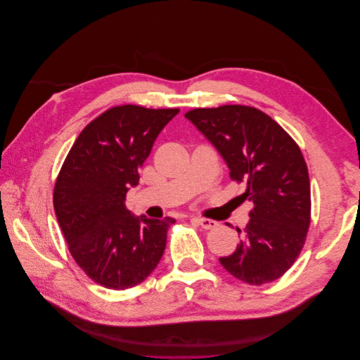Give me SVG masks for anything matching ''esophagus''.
<instances>
[{"instance_id": "1", "label": "esophagus", "mask_w": 360, "mask_h": 360, "mask_svg": "<svg viewBox=\"0 0 360 360\" xmlns=\"http://www.w3.org/2000/svg\"><path fill=\"white\" fill-rule=\"evenodd\" d=\"M193 221H197L204 230H214V228L219 226V222L213 219H207V217H193Z\"/></svg>"}]
</instances>
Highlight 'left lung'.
I'll return each instance as SVG.
<instances>
[{"mask_svg": "<svg viewBox=\"0 0 360 360\" xmlns=\"http://www.w3.org/2000/svg\"><path fill=\"white\" fill-rule=\"evenodd\" d=\"M217 148L230 177L254 204L240 245L219 258L250 285L281 278L297 259L311 224V186L299 146L274 118L245 105L197 108L184 114Z\"/></svg>", "mask_w": 360, "mask_h": 360, "instance_id": "1", "label": "left lung"}]
</instances>
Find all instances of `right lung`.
Returning <instances> with one entry per match:
<instances>
[{
	"label": "right lung",
	"mask_w": 360,
	"mask_h": 360,
	"mask_svg": "<svg viewBox=\"0 0 360 360\" xmlns=\"http://www.w3.org/2000/svg\"><path fill=\"white\" fill-rule=\"evenodd\" d=\"M177 108L112 106L84 127L53 188V210L69 252L90 279L110 290L141 284L160 261L172 217H135L126 209L130 186L160 130Z\"/></svg>",
	"instance_id": "right-lung-1"
}]
</instances>
